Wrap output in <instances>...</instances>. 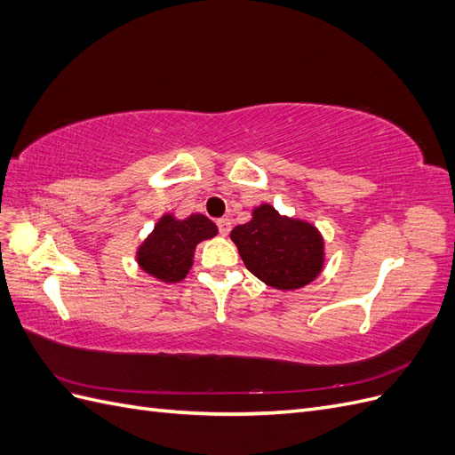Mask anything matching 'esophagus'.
I'll use <instances>...</instances> for the list:
<instances>
[{"instance_id": "34e87169", "label": "esophagus", "mask_w": 455, "mask_h": 455, "mask_svg": "<svg viewBox=\"0 0 455 455\" xmlns=\"http://www.w3.org/2000/svg\"><path fill=\"white\" fill-rule=\"evenodd\" d=\"M216 224H218V229H220V235L226 237L228 233L231 231V220L229 218H220Z\"/></svg>"}]
</instances>
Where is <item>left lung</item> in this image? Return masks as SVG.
<instances>
[{"label": "left lung", "mask_w": 455, "mask_h": 455, "mask_svg": "<svg viewBox=\"0 0 455 455\" xmlns=\"http://www.w3.org/2000/svg\"><path fill=\"white\" fill-rule=\"evenodd\" d=\"M254 277L277 291H298L324 269V239L307 220L281 214L273 204L252 209L246 224L229 233Z\"/></svg>", "instance_id": "8db88e82"}]
</instances>
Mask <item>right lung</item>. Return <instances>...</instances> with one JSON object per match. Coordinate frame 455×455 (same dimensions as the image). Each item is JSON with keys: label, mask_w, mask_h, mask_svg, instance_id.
<instances>
[{"label": "right lung", "mask_w": 455, "mask_h": 455, "mask_svg": "<svg viewBox=\"0 0 455 455\" xmlns=\"http://www.w3.org/2000/svg\"><path fill=\"white\" fill-rule=\"evenodd\" d=\"M216 235V224L204 214L194 212L180 220L174 212H164L136 249V264L164 284L180 283L194 266L197 244Z\"/></svg>", "instance_id": "1"}]
</instances>
